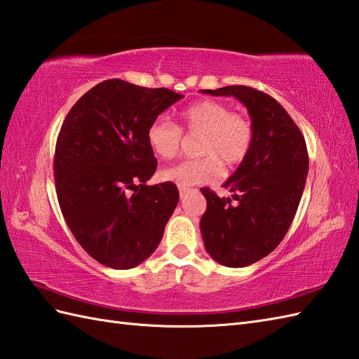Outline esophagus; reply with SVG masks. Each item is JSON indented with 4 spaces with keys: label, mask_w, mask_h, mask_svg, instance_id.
I'll use <instances>...</instances> for the list:
<instances>
[{
    "label": "esophagus",
    "mask_w": 359,
    "mask_h": 359,
    "mask_svg": "<svg viewBox=\"0 0 359 359\" xmlns=\"http://www.w3.org/2000/svg\"><path fill=\"white\" fill-rule=\"evenodd\" d=\"M179 193H180V198H185L191 193V188H188V187H179Z\"/></svg>",
    "instance_id": "esophagus-1"
}]
</instances>
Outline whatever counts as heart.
I'll return each mask as SVG.
<instances>
[{"mask_svg":"<svg viewBox=\"0 0 359 359\" xmlns=\"http://www.w3.org/2000/svg\"><path fill=\"white\" fill-rule=\"evenodd\" d=\"M182 127L189 133H203L200 153L202 159H188L165 168L161 176L179 187L217 180L222 163L237 165L251 151L254 131L243 116L231 113V108L219 101H198L179 113ZM148 144L156 156L171 159L179 153L182 130L165 118L154 119L147 130Z\"/></svg>","mask_w":359,"mask_h":359,"instance_id":"heart-1","label":"heart"}]
</instances>
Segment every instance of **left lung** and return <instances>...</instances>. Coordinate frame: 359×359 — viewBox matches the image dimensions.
Listing matches in <instances>:
<instances>
[{
	"label": "left lung",
	"instance_id": "obj_1",
	"mask_svg": "<svg viewBox=\"0 0 359 359\" xmlns=\"http://www.w3.org/2000/svg\"><path fill=\"white\" fill-rule=\"evenodd\" d=\"M200 91L237 97L252 119L251 151L223 185L237 202L200 189L206 198L200 220L206 252L228 268H245L269 255L295 217L309 171L306 142L285 108L260 90L228 86Z\"/></svg>",
	"mask_w": 359,
	"mask_h": 359
}]
</instances>
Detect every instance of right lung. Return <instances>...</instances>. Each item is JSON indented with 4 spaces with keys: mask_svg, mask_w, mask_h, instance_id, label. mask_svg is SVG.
Masks as SVG:
<instances>
[{
    "mask_svg": "<svg viewBox=\"0 0 359 359\" xmlns=\"http://www.w3.org/2000/svg\"><path fill=\"white\" fill-rule=\"evenodd\" d=\"M182 97L108 79L64 119L53 162L57 202L78 243L108 268L131 269L147 260L176 210L172 182L147 185L157 168L147 130Z\"/></svg>",
    "mask_w": 359,
    "mask_h": 359,
    "instance_id": "add662e5",
    "label": "right lung"
}]
</instances>
